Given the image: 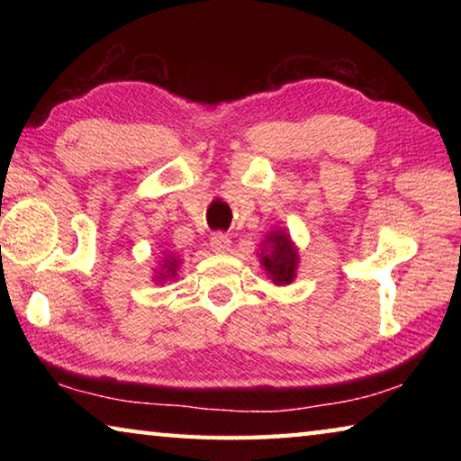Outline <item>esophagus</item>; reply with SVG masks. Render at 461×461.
I'll use <instances>...</instances> for the list:
<instances>
[{"mask_svg": "<svg viewBox=\"0 0 461 461\" xmlns=\"http://www.w3.org/2000/svg\"><path fill=\"white\" fill-rule=\"evenodd\" d=\"M231 248V240L225 233H213L212 236V249L215 254H225Z\"/></svg>", "mask_w": 461, "mask_h": 461, "instance_id": "34e87169", "label": "esophagus"}]
</instances>
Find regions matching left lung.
<instances>
[{
    "label": "left lung",
    "mask_w": 461,
    "mask_h": 461,
    "mask_svg": "<svg viewBox=\"0 0 461 461\" xmlns=\"http://www.w3.org/2000/svg\"><path fill=\"white\" fill-rule=\"evenodd\" d=\"M258 260L272 285L286 286L296 278V270H299V248L291 233L285 228H276L264 236Z\"/></svg>",
    "instance_id": "left-lung-1"
}]
</instances>
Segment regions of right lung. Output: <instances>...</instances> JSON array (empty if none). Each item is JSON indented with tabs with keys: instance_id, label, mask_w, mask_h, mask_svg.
<instances>
[{
	"instance_id": "1",
	"label": "right lung",
	"mask_w": 461,
	"mask_h": 461,
	"mask_svg": "<svg viewBox=\"0 0 461 461\" xmlns=\"http://www.w3.org/2000/svg\"><path fill=\"white\" fill-rule=\"evenodd\" d=\"M156 267L152 268V283L165 285L168 280L176 278V270L181 267V258L170 249H160L158 258H156Z\"/></svg>"
}]
</instances>
